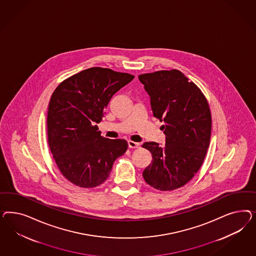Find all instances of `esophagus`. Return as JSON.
Segmentation results:
<instances>
[{
	"label": "esophagus",
	"instance_id": "1",
	"mask_svg": "<svg viewBox=\"0 0 256 256\" xmlns=\"http://www.w3.org/2000/svg\"><path fill=\"white\" fill-rule=\"evenodd\" d=\"M128 148H139L140 146L139 142H132V140H128Z\"/></svg>",
	"mask_w": 256,
	"mask_h": 256
}]
</instances>
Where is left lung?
<instances>
[{"mask_svg":"<svg viewBox=\"0 0 256 256\" xmlns=\"http://www.w3.org/2000/svg\"><path fill=\"white\" fill-rule=\"evenodd\" d=\"M140 82L150 96L153 114L164 122L165 146L146 142L142 148L152 162L142 172L148 185L167 192L176 190L199 170L210 146L211 112L200 88L179 70L142 74Z\"/></svg>","mask_w":256,"mask_h":256,"instance_id":"left-lung-1","label":"left lung"}]
</instances>
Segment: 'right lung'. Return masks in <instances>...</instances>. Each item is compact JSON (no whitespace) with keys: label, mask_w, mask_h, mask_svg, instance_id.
Segmentation results:
<instances>
[{"label":"right lung","mask_w":256,"mask_h":256,"mask_svg":"<svg viewBox=\"0 0 256 256\" xmlns=\"http://www.w3.org/2000/svg\"><path fill=\"white\" fill-rule=\"evenodd\" d=\"M133 78L128 73L91 68L64 80L52 94L48 142L59 170L74 185L100 186L126 151V140L102 137L96 124L112 96Z\"/></svg>","instance_id":"add662e5"}]
</instances>
